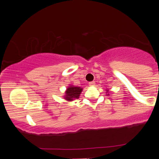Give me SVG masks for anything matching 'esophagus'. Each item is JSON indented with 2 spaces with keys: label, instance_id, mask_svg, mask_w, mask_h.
<instances>
[{
  "label": "esophagus",
  "instance_id": "34e87169",
  "mask_svg": "<svg viewBox=\"0 0 159 159\" xmlns=\"http://www.w3.org/2000/svg\"><path fill=\"white\" fill-rule=\"evenodd\" d=\"M95 82H89V85H90V86H95Z\"/></svg>",
  "mask_w": 159,
  "mask_h": 159
}]
</instances>
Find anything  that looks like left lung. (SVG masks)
Instances as JSON below:
<instances>
[{"label": "left lung", "mask_w": 159, "mask_h": 159, "mask_svg": "<svg viewBox=\"0 0 159 159\" xmlns=\"http://www.w3.org/2000/svg\"><path fill=\"white\" fill-rule=\"evenodd\" d=\"M107 92H108V90H107ZM108 95H109V94H108Z\"/></svg>", "instance_id": "8db88e82"}]
</instances>
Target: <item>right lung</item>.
<instances>
[{"mask_svg":"<svg viewBox=\"0 0 159 159\" xmlns=\"http://www.w3.org/2000/svg\"><path fill=\"white\" fill-rule=\"evenodd\" d=\"M82 91V88L80 87H75L73 85H70L68 87L65 93L64 98L68 101H72L73 100L79 98L81 92Z\"/></svg>","mask_w":159,"mask_h":159,"instance_id":"obj_1","label":"right lung"}]
</instances>
